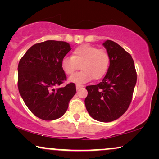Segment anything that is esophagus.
I'll return each instance as SVG.
<instances>
[{"instance_id":"34e87169","label":"esophagus","mask_w":159,"mask_h":159,"mask_svg":"<svg viewBox=\"0 0 159 159\" xmlns=\"http://www.w3.org/2000/svg\"><path fill=\"white\" fill-rule=\"evenodd\" d=\"M84 87V86L83 85H81V84H76V90H79V89L81 88H83V87Z\"/></svg>"}]
</instances>
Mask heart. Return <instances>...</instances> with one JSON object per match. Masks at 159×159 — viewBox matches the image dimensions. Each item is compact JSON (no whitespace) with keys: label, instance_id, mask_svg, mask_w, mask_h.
<instances>
[{"label":"heart","instance_id":"heart-1","mask_svg":"<svg viewBox=\"0 0 159 159\" xmlns=\"http://www.w3.org/2000/svg\"><path fill=\"white\" fill-rule=\"evenodd\" d=\"M110 56L104 49H98L90 45H83L76 48L72 57H64L61 67L66 75L73 74L80 67L82 71L72 75L69 81L84 84L93 78L98 80L105 75L110 66Z\"/></svg>","mask_w":159,"mask_h":159}]
</instances>
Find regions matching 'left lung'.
Returning <instances> with one entry per match:
<instances>
[{"label": "left lung", "instance_id": "obj_1", "mask_svg": "<svg viewBox=\"0 0 159 159\" xmlns=\"http://www.w3.org/2000/svg\"><path fill=\"white\" fill-rule=\"evenodd\" d=\"M110 56L105 78L96 85L87 86L85 106L94 120L103 123L118 119L132 102L137 73L132 56L111 40L103 43Z\"/></svg>", "mask_w": 159, "mask_h": 159}]
</instances>
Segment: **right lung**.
Wrapping results in <instances>:
<instances>
[{
  "instance_id": "obj_1",
  "label": "right lung",
  "mask_w": 159,
  "mask_h": 159,
  "mask_svg": "<svg viewBox=\"0 0 159 159\" xmlns=\"http://www.w3.org/2000/svg\"><path fill=\"white\" fill-rule=\"evenodd\" d=\"M70 50V45L66 42L47 40L30 47L20 60L19 93L29 110L40 119L61 117L75 94L74 83L54 88L66 79L61 61Z\"/></svg>"
}]
</instances>
